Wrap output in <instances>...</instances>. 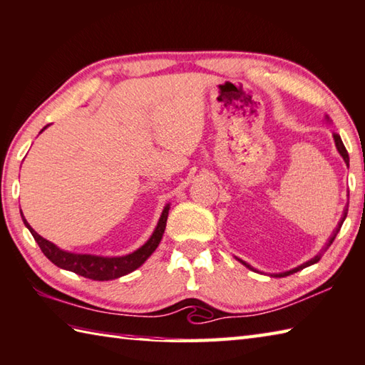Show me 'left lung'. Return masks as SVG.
Returning a JSON list of instances; mask_svg holds the SVG:
<instances>
[{"instance_id": "left-lung-1", "label": "left lung", "mask_w": 365, "mask_h": 365, "mask_svg": "<svg viewBox=\"0 0 365 365\" xmlns=\"http://www.w3.org/2000/svg\"><path fill=\"white\" fill-rule=\"evenodd\" d=\"M326 119L327 121L330 123V119H329V116H326ZM334 140H335V147H336V150H339V153H340V156L343 158V161L346 163V165L349 164V156H348V151H346V148H344V145H343V142H341V138H340V135L339 134H334ZM346 214H348V204H346V207H344V210H343V215H341V220L339 222V227L335 228V231L332 233V236L329 237V242L326 244V249H329L330 247V244L334 242V240H335V236L339 235V231H340V228H341V225H343V222H344V218H346ZM324 249V250H326ZM321 257H322V252H319V254L317 255H314L313 258H309L308 262H304V263H302V264H298L297 268H292V269H289V271H284V273H274V274H269V276H273V277H284V276H289V274H294V273H297V271H300V269H303V268H307V267H311V264H314V263H317L321 260ZM236 260L237 262H241L244 267H247L249 269H254V271H257L255 268H252L249 263H246L244 260H241V258H237L236 257Z\"/></svg>"}]
</instances>
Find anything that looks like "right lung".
<instances>
[{
    "label": "right lung",
    "mask_w": 365,
    "mask_h": 365,
    "mask_svg": "<svg viewBox=\"0 0 365 365\" xmlns=\"http://www.w3.org/2000/svg\"><path fill=\"white\" fill-rule=\"evenodd\" d=\"M46 128H48V125H46ZM46 128H43V130ZM169 209H170V204H165L153 235L150 236V240L145 242L142 247H138L137 250L132 252V254L123 255V257L73 254V252L62 250L61 247H57L56 244H52L51 241L44 240L43 236H39L36 231L30 227L29 222L25 220V217H22V220L25 223V227L30 230L33 237H35V241L38 242L39 249L43 250V254L48 257L52 263L57 264L58 268L73 271V273L89 277V279H94V281H110V279H118V277L132 273V271L137 269L138 267H142V264L147 262V258L153 254L163 240Z\"/></svg>",
    "instance_id": "obj_1"
}]
</instances>
